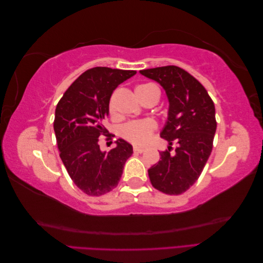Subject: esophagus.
Returning <instances> with one entry per match:
<instances>
[{"mask_svg":"<svg viewBox=\"0 0 263 263\" xmlns=\"http://www.w3.org/2000/svg\"><path fill=\"white\" fill-rule=\"evenodd\" d=\"M145 151L144 148H140V147H134V153H137V154H142Z\"/></svg>","mask_w":263,"mask_h":263,"instance_id":"1","label":"esophagus"}]
</instances>
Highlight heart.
<instances>
[{
  "label": "heart",
  "mask_w": 263,
  "mask_h": 263,
  "mask_svg": "<svg viewBox=\"0 0 263 263\" xmlns=\"http://www.w3.org/2000/svg\"><path fill=\"white\" fill-rule=\"evenodd\" d=\"M155 90L158 89L151 83L140 84L136 87V95L141 104L153 95V92ZM109 112L113 113L112 102L109 104ZM155 130L156 123L151 121V119H144V121H134L125 124L122 128V135L125 139L130 141L132 144L137 146H144L150 140Z\"/></svg>",
  "instance_id": "heart-1"
}]
</instances>
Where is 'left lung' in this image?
<instances>
[{
	"instance_id": "8db88e82",
	"label": "left lung",
	"mask_w": 263,
	"mask_h": 263,
	"mask_svg": "<svg viewBox=\"0 0 263 263\" xmlns=\"http://www.w3.org/2000/svg\"><path fill=\"white\" fill-rule=\"evenodd\" d=\"M165 91L168 119L160 137L169 142L160 160L148 170L153 186L169 195H179L192 186L208 162L216 132L215 105L205 87L185 70L165 66L141 70ZM178 147L173 155L171 146Z\"/></svg>"
}]
</instances>
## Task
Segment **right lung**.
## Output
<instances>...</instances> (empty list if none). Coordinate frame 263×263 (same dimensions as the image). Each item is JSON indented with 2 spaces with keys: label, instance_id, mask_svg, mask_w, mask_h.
I'll return each instance as SVG.
<instances>
[{
  "label": "right lung",
  "instance_id": "right-lung-1",
  "mask_svg": "<svg viewBox=\"0 0 263 263\" xmlns=\"http://www.w3.org/2000/svg\"><path fill=\"white\" fill-rule=\"evenodd\" d=\"M136 74L134 70L95 67L69 86L54 113L53 129L60 158L74 184L87 195L100 196L117 186L133 146L119 138L108 153L99 146L116 87ZM110 137H108L109 139Z\"/></svg>",
  "mask_w": 263,
  "mask_h": 263
}]
</instances>
